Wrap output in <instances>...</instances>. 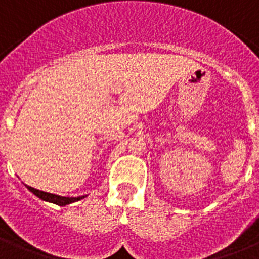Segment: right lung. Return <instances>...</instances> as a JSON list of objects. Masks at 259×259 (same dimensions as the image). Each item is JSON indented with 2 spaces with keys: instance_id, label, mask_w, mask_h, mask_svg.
I'll list each match as a JSON object with an SVG mask.
<instances>
[{
  "instance_id": "right-lung-1",
  "label": "right lung",
  "mask_w": 259,
  "mask_h": 259,
  "mask_svg": "<svg viewBox=\"0 0 259 259\" xmlns=\"http://www.w3.org/2000/svg\"><path fill=\"white\" fill-rule=\"evenodd\" d=\"M26 188L35 194L38 198L44 199V201H48V202H52V203H56V205H60V206H65V205H69V203H73L75 201H79V199L83 198V195L82 197H77V198H69V197H60V195H56V194H52V193H46V191H41V190H37V189L31 188V186H27Z\"/></svg>"
}]
</instances>
